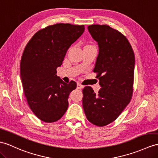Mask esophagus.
Listing matches in <instances>:
<instances>
[{"label":"esophagus","instance_id":"1","mask_svg":"<svg viewBox=\"0 0 158 158\" xmlns=\"http://www.w3.org/2000/svg\"><path fill=\"white\" fill-rule=\"evenodd\" d=\"M83 88H84V86H82V84H80V83L77 84V88H78V89H82Z\"/></svg>","mask_w":158,"mask_h":158}]
</instances>
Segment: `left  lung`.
<instances>
[{
    "mask_svg": "<svg viewBox=\"0 0 158 158\" xmlns=\"http://www.w3.org/2000/svg\"><path fill=\"white\" fill-rule=\"evenodd\" d=\"M97 42L98 54L94 72L101 88L96 94L90 86L83 89L82 105L87 119L103 127L114 121L128 105L133 94L135 55L127 39L108 25L88 27Z\"/></svg>",
    "mask_w": 158,
    "mask_h": 158,
    "instance_id": "obj_1",
    "label": "left lung"
}]
</instances>
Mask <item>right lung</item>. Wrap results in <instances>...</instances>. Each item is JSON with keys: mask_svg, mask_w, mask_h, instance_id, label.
I'll return each mask as SVG.
<instances>
[{"mask_svg": "<svg viewBox=\"0 0 158 158\" xmlns=\"http://www.w3.org/2000/svg\"><path fill=\"white\" fill-rule=\"evenodd\" d=\"M84 25L57 23L40 30L27 44L20 64L24 93L33 113L42 121L61 118L76 83L64 82L57 76L69 48L82 35Z\"/></svg>", "mask_w": 158, "mask_h": 158, "instance_id": "right-lung-1", "label": "right lung"}]
</instances>
